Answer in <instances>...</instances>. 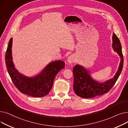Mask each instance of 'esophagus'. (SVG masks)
I'll return each mask as SVG.
<instances>
[{"label": "esophagus", "instance_id": "1", "mask_svg": "<svg viewBox=\"0 0 128 128\" xmlns=\"http://www.w3.org/2000/svg\"><path fill=\"white\" fill-rule=\"evenodd\" d=\"M74 61V57L73 56H70L68 57V62L70 64L72 63Z\"/></svg>", "mask_w": 128, "mask_h": 128}]
</instances>
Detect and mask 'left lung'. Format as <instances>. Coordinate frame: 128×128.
I'll list each match as a JSON object with an SVG mask.
<instances>
[{"label": "left lung", "instance_id": "1", "mask_svg": "<svg viewBox=\"0 0 128 128\" xmlns=\"http://www.w3.org/2000/svg\"><path fill=\"white\" fill-rule=\"evenodd\" d=\"M112 48L120 56V62L118 70L113 78L100 82L92 78L90 70L84 66L77 64L73 68V88L78 96L82 98H92L102 96L108 92L114 86L123 68L124 58L122 47L120 40L115 33L112 37Z\"/></svg>", "mask_w": 128, "mask_h": 128}]
</instances>
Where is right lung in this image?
<instances>
[{"instance_id":"add662e5","label":"right lung","mask_w":128,"mask_h":128,"mask_svg":"<svg viewBox=\"0 0 128 128\" xmlns=\"http://www.w3.org/2000/svg\"><path fill=\"white\" fill-rule=\"evenodd\" d=\"M12 39L11 38L6 49L5 61L6 69L13 83L23 94L32 97H44L52 89L54 80L57 74L65 68V63L61 60L50 62L38 74L34 77L26 76L16 68L12 56Z\"/></svg>"}]
</instances>
